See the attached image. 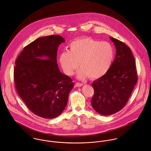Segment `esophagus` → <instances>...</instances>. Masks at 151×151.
Returning a JSON list of instances; mask_svg holds the SVG:
<instances>
[{"label": "esophagus", "mask_w": 151, "mask_h": 151, "mask_svg": "<svg viewBox=\"0 0 151 151\" xmlns=\"http://www.w3.org/2000/svg\"><path fill=\"white\" fill-rule=\"evenodd\" d=\"M83 85V84L81 83H78H78H76V84H75V86H76V87H82Z\"/></svg>", "instance_id": "esophagus-1"}]
</instances>
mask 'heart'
<instances>
[{"label":"heart","mask_w":151,"mask_h":151,"mask_svg":"<svg viewBox=\"0 0 151 151\" xmlns=\"http://www.w3.org/2000/svg\"><path fill=\"white\" fill-rule=\"evenodd\" d=\"M69 51L62 52L59 62L65 73L70 76L79 64L77 78L83 79L89 76L98 79L104 76L111 65L114 51L107 42H99L90 37H82L71 42Z\"/></svg>","instance_id":"b5f03b06"}]
</instances>
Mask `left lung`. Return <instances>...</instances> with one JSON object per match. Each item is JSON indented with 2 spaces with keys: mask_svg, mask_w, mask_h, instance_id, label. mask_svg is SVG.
<instances>
[{
  "mask_svg": "<svg viewBox=\"0 0 151 151\" xmlns=\"http://www.w3.org/2000/svg\"><path fill=\"white\" fill-rule=\"evenodd\" d=\"M116 47V55L108 72L93 81L94 109L102 115H111L126 105L137 82L135 60L130 49L123 42L109 37Z\"/></svg>",
  "mask_w": 151,
  "mask_h": 151,
  "instance_id": "8db88e82",
  "label": "left lung"
}]
</instances>
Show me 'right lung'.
Returning a JSON list of instances; mask_svg holds the SVG:
<instances>
[{
  "label": "right lung",
  "instance_id": "right-lung-1",
  "mask_svg": "<svg viewBox=\"0 0 151 151\" xmlns=\"http://www.w3.org/2000/svg\"><path fill=\"white\" fill-rule=\"evenodd\" d=\"M64 42L60 35L39 37L23 49L16 61L14 80L17 93L29 110L40 117L58 116L74 86L57 63L58 47Z\"/></svg>",
  "mask_w": 151,
  "mask_h": 151
}]
</instances>
